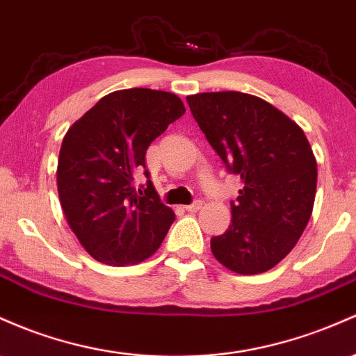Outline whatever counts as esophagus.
I'll return each mask as SVG.
<instances>
[{"label": "esophagus", "mask_w": 356, "mask_h": 356, "mask_svg": "<svg viewBox=\"0 0 356 356\" xmlns=\"http://www.w3.org/2000/svg\"><path fill=\"white\" fill-rule=\"evenodd\" d=\"M201 208H202V201H201V199H196V201L191 202V204L186 206L187 211H199Z\"/></svg>", "instance_id": "esophagus-1"}]
</instances>
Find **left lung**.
<instances>
[{
    "mask_svg": "<svg viewBox=\"0 0 356 356\" xmlns=\"http://www.w3.org/2000/svg\"><path fill=\"white\" fill-rule=\"evenodd\" d=\"M191 113L243 189L232 201V225L211 238L229 270H270L296 247L314 206L318 165L306 135L260 97L236 91L187 96Z\"/></svg>",
    "mask_w": 356,
    "mask_h": 356,
    "instance_id": "left-lung-1",
    "label": "left lung"
}]
</instances>
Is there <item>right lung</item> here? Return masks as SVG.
<instances>
[{"label":"right lung","instance_id":"1","mask_svg":"<svg viewBox=\"0 0 356 356\" xmlns=\"http://www.w3.org/2000/svg\"><path fill=\"white\" fill-rule=\"evenodd\" d=\"M181 97L131 88L101 97L69 128L57 189L70 229L101 264L134 265L157 252L175 220L145 165L147 148L184 115ZM147 184L136 190L134 175Z\"/></svg>","mask_w":356,"mask_h":356}]
</instances>
